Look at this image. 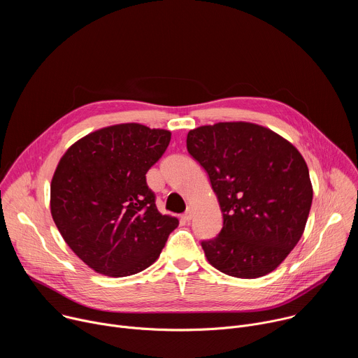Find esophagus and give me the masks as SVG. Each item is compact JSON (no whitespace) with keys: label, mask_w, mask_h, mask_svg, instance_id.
<instances>
[{"label":"esophagus","mask_w":358,"mask_h":358,"mask_svg":"<svg viewBox=\"0 0 358 358\" xmlns=\"http://www.w3.org/2000/svg\"><path fill=\"white\" fill-rule=\"evenodd\" d=\"M192 217H194V211H192V208H188V211L182 215V220H185V221H191V220H192Z\"/></svg>","instance_id":"1"}]
</instances>
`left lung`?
Returning a JSON list of instances; mask_svg holds the SVG:
<instances>
[{
  "label": "left lung",
  "instance_id": "obj_1",
  "mask_svg": "<svg viewBox=\"0 0 358 358\" xmlns=\"http://www.w3.org/2000/svg\"><path fill=\"white\" fill-rule=\"evenodd\" d=\"M189 155L210 176L224 227L203 241L220 272L257 279L273 272L301 238L312 207L309 169L299 150L250 122H220L188 131Z\"/></svg>",
  "mask_w": 358,
  "mask_h": 358
}]
</instances>
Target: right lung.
I'll list each match as a JSON object with an SVG mask.
<instances>
[{
  "label": "right lung",
  "instance_id": "1",
  "mask_svg": "<svg viewBox=\"0 0 358 358\" xmlns=\"http://www.w3.org/2000/svg\"><path fill=\"white\" fill-rule=\"evenodd\" d=\"M171 131L140 123L94 130L73 143L50 181V215L96 273L124 278L155 264L178 220L159 213L145 174Z\"/></svg>",
  "mask_w": 358,
  "mask_h": 358
}]
</instances>
